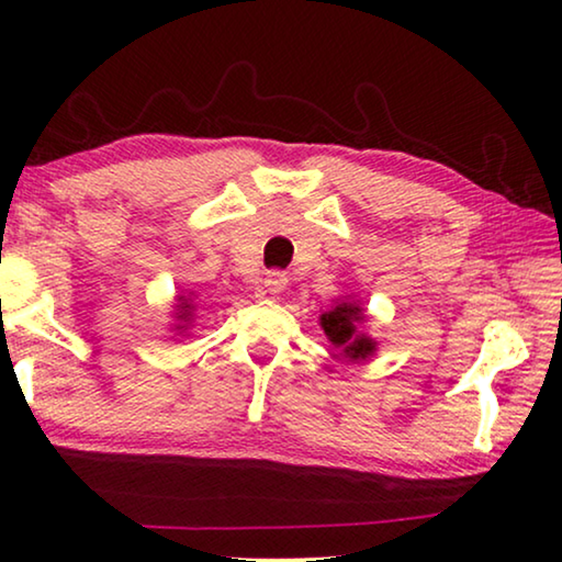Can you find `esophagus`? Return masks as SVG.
I'll return each instance as SVG.
<instances>
[{
    "label": "esophagus",
    "instance_id": "34e87169",
    "mask_svg": "<svg viewBox=\"0 0 562 562\" xmlns=\"http://www.w3.org/2000/svg\"><path fill=\"white\" fill-rule=\"evenodd\" d=\"M284 288H288V274L280 270H272L265 274V290H268L270 294H280V292H284Z\"/></svg>",
    "mask_w": 562,
    "mask_h": 562
}]
</instances>
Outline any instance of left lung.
I'll return each instance as SVG.
<instances>
[{
	"instance_id": "1",
	"label": "left lung",
	"mask_w": 562,
	"mask_h": 562,
	"mask_svg": "<svg viewBox=\"0 0 562 562\" xmlns=\"http://www.w3.org/2000/svg\"><path fill=\"white\" fill-rule=\"evenodd\" d=\"M319 319H322V327H325V335L329 337L331 345L345 347V355L349 359H364L374 351L372 339L364 335H357L355 322L361 319V310L357 307V304L341 302L335 310L325 312Z\"/></svg>"
}]
</instances>
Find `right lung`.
I'll use <instances>...</instances> for the list:
<instances>
[{
  "mask_svg": "<svg viewBox=\"0 0 562 562\" xmlns=\"http://www.w3.org/2000/svg\"><path fill=\"white\" fill-rule=\"evenodd\" d=\"M188 307H190V304H186V302L180 304V310H183V315H180V317H188Z\"/></svg>",
  "mask_w": 562,
  "mask_h": 562,
  "instance_id": "add662e5",
  "label": "right lung"
}]
</instances>
